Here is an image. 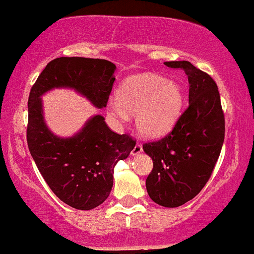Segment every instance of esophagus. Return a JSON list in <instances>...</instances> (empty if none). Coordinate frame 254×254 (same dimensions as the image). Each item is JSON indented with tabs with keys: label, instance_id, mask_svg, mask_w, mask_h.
<instances>
[{
	"label": "esophagus",
	"instance_id": "obj_1",
	"mask_svg": "<svg viewBox=\"0 0 254 254\" xmlns=\"http://www.w3.org/2000/svg\"><path fill=\"white\" fill-rule=\"evenodd\" d=\"M142 151H143V146H142V145H140V144H136V145H135V147H134V149H132L130 154H131L132 156L138 155L139 153H142Z\"/></svg>",
	"mask_w": 254,
	"mask_h": 254
}]
</instances>
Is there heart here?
Segmentation results:
<instances>
[{"label":"heart","mask_w":254,"mask_h":254,"mask_svg":"<svg viewBox=\"0 0 254 254\" xmlns=\"http://www.w3.org/2000/svg\"><path fill=\"white\" fill-rule=\"evenodd\" d=\"M184 93L176 82L154 74H140L125 81L117 98L108 101V111L118 123L135 115L140 134L154 138L171 129L180 115Z\"/></svg>","instance_id":"b5f03b06"}]
</instances>
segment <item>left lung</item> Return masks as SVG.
<instances>
[{"instance_id": "8db88e82", "label": "left lung", "mask_w": 254, "mask_h": 254, "mask_svg": "<svg viewBox=\"0 0 254 254\" xmlns=\"http://www.w3.org/2000/svg\"><path fill=\"white\" fill-rule=\"evenodd\" d=\"M181 68L189 81V106L163 138L145 143L153 170L146 179L148 196L174 208L200 192L213 173L225 137V119L218 88L208 74L187 61L165 62Z\"/></svg>"}]
</instances>
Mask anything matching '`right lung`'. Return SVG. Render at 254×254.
<instances>
[{"label":"right lung","mask_w":254,"mask_h":254,"mask_svg":"<svg viewBox=\"0 0 254 254\" xmlns=\"http://www.w3.org/2000/svg\"><path fill=\"white\" fill-rule=\"evenodd\" d=\"M115 70V64L99 58H55L29 94V151L53 192L75 209H93L106 200L114 186L115 165L127 159L136 142L112 131L101 115L90 118L72 137L54 135L45 123L41 95L53 89H74L101 109L111 93Z\"/></svg>","instance_id":"right-lung-1"}]
</instances>
